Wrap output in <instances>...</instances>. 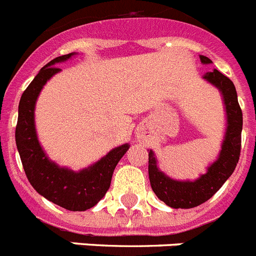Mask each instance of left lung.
Instances as JSON below:
<instances>
[{
    "mask_svg": "<svg viewBox=\"0 0 256 256\" xmlns=\"http://www.w3.org/2000/svg\"><path fill=\"white\" fill-rule=\"evenodd\" d=\"M202 64H212L210 60L206 56H200ZM204 79L216 85L223 94L227 111V132L223 142L222 150L218 158L208 172L202 174L199 180L190 181H174L164 176L156 167V160L153 152H149V181L154 194L158 199L166 202L171 208H194L210 199L234 174L236 164L240 160L241 153V131H242V111L237 100L236 88L228 78L213 70L204 75Z\"/></svg>",
    "mask_w": 256,
    "mask_h": 256,
    "instance_id": "1",
    "label": "left lung"
}]
</instances>
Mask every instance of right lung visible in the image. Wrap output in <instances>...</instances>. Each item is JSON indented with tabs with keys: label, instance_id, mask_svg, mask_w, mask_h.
Masks as SVG:
<instances>
[{
	"label": "right lung",
	"instance_id": "right-lung-1",
	"mask_svg": "<svg viewBox=\"0 0 256 256\" xmlns=\"http://www.w3.org/2000/svg\"><path fill=\"white\" fill-rule=\"evenodd\" d=\"M72 54L50 61L40 68L20 98L19 116L15 130L16 146L25 174L39 194L62 208L72 212L90 209L106 195L118 160L128 152V145L114 148L100 162L84 171L72 172L50 162L36 139L34 128V106L39 92L52 75L61 68L54 66L66 61Z\"/></svg>",
	"mask_w": 256,
	"mask_h": 256
}]
</instances>
